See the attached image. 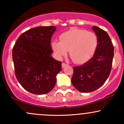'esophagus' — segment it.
Instances as JSON below:
<instances>
[{
	"label": "esophagus",
	"instance_id": "34e87169",
	"mask_svg": "<svg viewBox=\"0 0 124 124\" xmlns=\"http://www.w3.org/2000/svg\"><path fill=\"white\" fill-rule=\"evenodd\" d=\"M66 66H67V64H66L65 63H62V68H65V67H66Z\"/></svg>",
	"mask_w": 124,
	"mask_h": 124
}]
</instances>
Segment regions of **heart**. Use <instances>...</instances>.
<instances>
[{"mask_svg": "<svg viewBox=\"0 0 124 124\" xmlns=\"http://www.w3.org/2000/svg\"><path fill=\"white\" fill-rule=\"evenodd\" d=\"M59 40L51 44L56 56L62 58L69 51L70 58L77 64L86 63L93 57L98 44L97 37L94 33L76 28L62 33Z\"/></svg>", "mask_w": 124, "mask_h": 124, "instance_id": "obj_1", "label": "heart"}]
</instances>
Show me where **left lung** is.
<instances>
[{"instance_id": "8db88e82", "label": "left lung", "mask_w": 124, "mask_h": 124, "mask_svg": "<svg viewBox=\"0 0 124 124\" xmlns=\"http://www.w3.org/2000/svg\"><path fill=\"white\" fill-rule=\"evenodd\" d=\"M92 29L97 37L96 52L83 65L73 67L72 85L82 93L96 90L106 82L111 70L114 46L106 31L96 26Z\"/></svg>"}]
</instances>
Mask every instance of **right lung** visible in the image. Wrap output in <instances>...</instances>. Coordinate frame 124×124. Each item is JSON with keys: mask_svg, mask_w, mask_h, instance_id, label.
<instances>
[{"mask_svg": "<svg viewBox=\"0 0 124 124\" xmlns=\"http://www.w3.org/2000/svg\"><path fill=\"white\" fill-rule=\"evenodd\" d=\"M55 26L37 27L20 35L13 48L15 75L23 87L34 94L51 92L62 69V62L51 57Z\"/></svg>", "mask_w": 124, "mask_h": 124, "instance_id": "right-lung-1", "label": "right lung"}]
</instances>
